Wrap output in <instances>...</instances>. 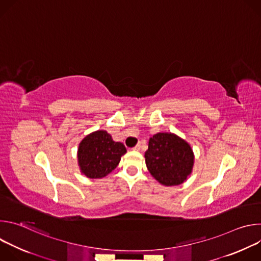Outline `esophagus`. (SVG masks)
I'll return each instance as SVG.
<instances>
[{
	"label": "esophagus",
	"mask_w": 261,
	"mask_h": 261,
	"mask_svg": "<svg viewBox=\"0 0 261 261\" xmlns=\"http://www.w3.org/2000/svg\"><path fill=\"white\" fill-rule=\"evenodd\" d=\"M140 146H141V145H140V142H138V143L133 147V150H135V151H139V150H140Z\"/></svg>",
	"instance_id": "obj_1"
}]
</instances>
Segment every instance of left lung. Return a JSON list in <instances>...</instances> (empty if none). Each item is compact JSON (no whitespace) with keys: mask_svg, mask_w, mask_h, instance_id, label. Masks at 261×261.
<instances>
[{"mask_svg":"<svg viewBox=\"0 0 261 261\" xmlns=\"http://www.w3.org/2000/svg\"><path fill=\"white\" fill-rule=\"evenodd\" d=\"M144 157L148 171L164 186L184 182L194 163L191 146L171 133H157L151 137Z\"/></svg>","mask_w":261,"mask_h":261,"instance_id":"left-lung-1","label":"left lung"}]
</instances>
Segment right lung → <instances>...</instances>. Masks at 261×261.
I'll return each instance as SVG.
<instances>
[{"label":"right lung","instance_id":"1","mask_svg":"<svg viewBox=\"0 0 261 261\" xmlns=\"http://www.w3.org/2000/svg\"><path fill=\"white\" fill-rule=\"evenodd\" d=\"M122 142H116L106 131H96L83 139L79 148V165L90 178H101L113 171L126 153Z\"/></svg>","mask_w":261,"mask_h":261}]
</instances>
